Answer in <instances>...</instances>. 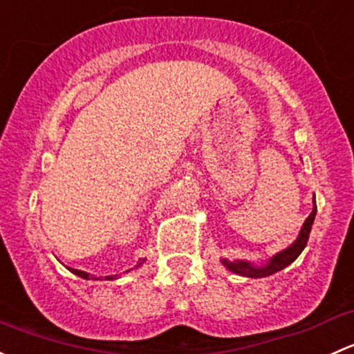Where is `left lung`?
Returning a JSON list of instances; mask_svg holds the SVG:
<instances>
[{
	"label": "left lung",
	"mask_w": 354,
	"mask_h": 354,
	"mask_svg": "<svg viewBox=\"0 0 354 354\" xmlns=\"http://www.w3.org/2000/svg\"><path fill=\"white\" fill-rule=\"evenodd\" d=\"M315 216H317V205H315V195H313L312 214L306 217L301 230H299L298 238H296L288 248L277 252L276 255H272L266 263H260V266H255V263L248 262V260H238V259L236 260L221 259V263H223L230 272L238 274V276H243V277H252V279H260V277L272 276V274L286 269L289 263L295 262V260L298 259L299 253L305 250L306 241H308V236H310V231H312L313 221H315Z\"/></svg>",
	"instance_id": "obj_1"
}]
</instances>
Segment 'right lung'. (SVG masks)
<instances>
[{
	"label": "right lung",
	"instance_id": "obj_1",
	"mask_svg": "<svg viewBox=\"0 0 354 354\" xmlns=\"http://www.w3.org/2000/svg\"><path fill=\"white\" fill-rule=\"evenodd\" d=\"M145 262V259H140V262L137 263V266L133 267V269H138V267L142 266V263ZM68 270H70V272H73L75 276H78V277H82V279H92V281H102V277H97V276H92V274H88V272H84V270H78V269H73V267H66ZM133 269H128L127 272H130V270H133ZM118 276H106L104 277V281H113V279H116Z\"/></svg>",
	"mask_w": 354,
	"mask_h": 354
}]
</instances>
